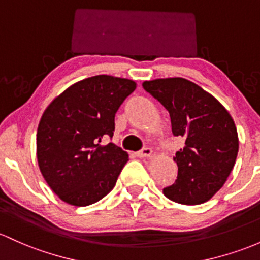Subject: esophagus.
Segmentation results:
<instances>
[{
    "label": "esophagus",
    "instance_id": "obj_1",
    "mask_svg": "<svg viewBox=\"0 0 260 260\" xmlns=\"http://www.w3.org/2000/svg\"><path fill=\"white\" fill-rule=\"evenodd\" d=\"M152 155V150L149 149V147H145V149H142L141 151L136 152V156L140 158H145V157H150V156Z\"/></svg>",
    "mask_w": 260,
    "mask_h": 260
}]
</instances>
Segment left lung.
Instances as JSON below:
<instances>
[{
    "mask_svg": "<svg viewBox=\"0 0 260 260\" xmlns=\"http://www.w3.org/2000/svg\"><path fill=\"white\" fill-rule=\"evenodd\" d=\"M142 86L170 113L174 135L185 139L174 157L177 180L164 188V194L180 205L207 202L224 185L238 155V133L231 114L185 78L146 80Z\"/></svg>",
    "mask_w": 260,
    "mask_h": 260,
    "instance_id": "left-lung-1",
    "label": "left lung"
}]
</instances>
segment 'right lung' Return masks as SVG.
<instances>
[{
	"label": "right lung",
	"mask_w": 260,
	"mask_h": 260,
	"mask_svg": "<svg viewBox=\"0 0 260 260\" xmlns=\"http://www.w3.org/2000/svg\"><path fill=\"white\" fill-rule=\"evenodd\" d=\"M136 89L127 78L95 75L53 99L37 129V160L44 180L63 202L84 207L105 197L129 161L113 138L115 114Z\"/></svg>",
	"instance_id": "obj_1"
}]
</instances>
